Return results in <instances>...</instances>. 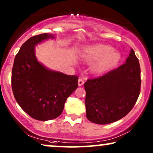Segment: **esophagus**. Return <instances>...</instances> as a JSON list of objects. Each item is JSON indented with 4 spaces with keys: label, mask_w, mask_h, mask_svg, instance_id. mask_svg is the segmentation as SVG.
Returning a JSON list of instances; mask_svg holds the SVG:
<instances>
[{
    "label": "esophagus",
    "mask_w": 153,
    "mask_h": 153,
    "mask_svg": "<svg viewBox=\"0 0 153 153\" xmlns=\"http://www.w3.org/2000/svg\"><path fill=\"white\" fill-rule=\"evenodd\" d=\"M83 83H84V80H83V79H79V81H78V84H79V86H81V85H83Z\"/></svg>",
    "instance_id": "obj_1"
}]
</instances>
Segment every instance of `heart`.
I'll use <instances>...</instances> for the list:
<instances>
[{
	"instance_id": "heart-1",
	"label": "heart",
	"mask_w": 153,
	"mask_h": 153,
	"mask_svg": "<svg viewBox=\"0 0 153 153\" xmlns=\"http://www.w3.org/2000/svg\"><path fill=\"white\" fill-rule=\"evenodd\" d=\"M83 57L88 60H98L94 66L97 72H103L116 65L120 59V53L110 46L97 45L85 50Z\"/></svg>"
}]
</instances>
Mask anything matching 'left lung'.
<instances>
[{"mask_svg":"<svg viewBox=\"0 0 153 153\" xmlns=\"http://www.w3.org/2000/svg\"><path fill=\"white\" fill-rule=\"evenodd\" d=\"M141 83L139 59L131 49L125 63L102 76L88 79L84 83L87 118L100 125L123 118L137 102Z\"/></svg>","mask_w":153,"mask_h":153,"instance_id":"1","label":"left lung"}]
</instances>
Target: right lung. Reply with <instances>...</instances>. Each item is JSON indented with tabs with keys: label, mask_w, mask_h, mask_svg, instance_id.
Instances as JSON below:
<instances>
[{
	"label": "right lung",
	"mask_w": 153,
	"mask_h": 153,
	"mask_svg": "<svg viewBox=\"0 0 153 153\" xmlns=\"http://www.w3.org/2000/svg\"><path fill=\"white\" fill-rule=\"evenodd\" d=\"M53 35L42 33L23 44L14 58L12 88L20 107L31 118L49 120L62 114L65 101L78 87L79 77L48 70L37 60L35 46Z\"/></svg>",
	"instance_id": "right-lung-1"
}]
</instances>
